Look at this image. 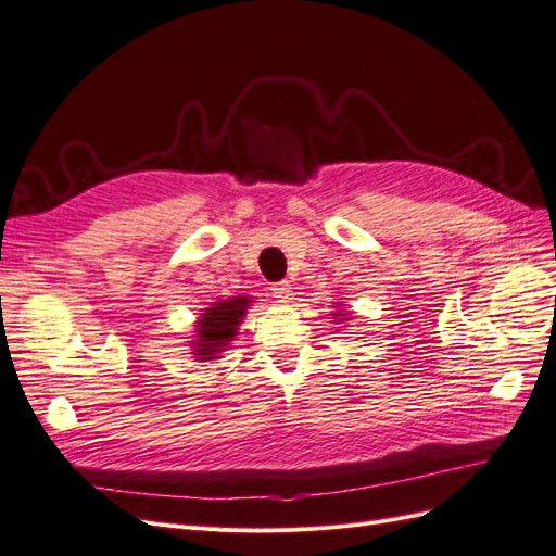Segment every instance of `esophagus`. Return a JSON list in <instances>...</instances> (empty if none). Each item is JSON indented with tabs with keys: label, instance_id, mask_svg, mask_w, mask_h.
<instances>
[{
	"label": "esophagus",
	"instance_id": "1",
	"mask_svg": "<svg viewBox=\"0 0 556 556\" xmlns=\"http://www.w3.org/2000/svg\"><path fill=\"white\" fill-rule=\"evenodd\" d=\"M273 293L279 303H291L293 301V291H291V283L289 281H279L273 283Z\"/></svg>",
	"mask_w": 556,
	"mask_h": 556
}]
</instances>
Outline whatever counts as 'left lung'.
I'll return each instance as SVG.
<instances>
[{
  "label": "left lung",
  "instance_id": "obj_1",
  "mask_svg": "<svg viewBox=\"0 0 556 556\" xmlns=\"http://www.w3.org/2000/svg\"><path fill=\"white\" fill-rule=\"evenodd\" d=\"M333 315H336V317H340V319H343V317H345V312H333Z\"/></svg>",
  "mask_w": 556,
  "mask_h": 556
}]
</instances>
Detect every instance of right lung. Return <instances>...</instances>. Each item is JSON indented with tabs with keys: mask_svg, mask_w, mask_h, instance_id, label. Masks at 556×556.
I'll use <instances>...</instances> for the list:
<instances>
[{
	"mask_svg": "<svg viewBox=\"0 0 556 556\" xmlns=\"http://www.w3.org/2000/svg\"><path fill=\"white\" fill-rule=\"evenodd\" d=\"M251 305L249 295H235L230 301H220L213 307H206L197 321L194 338V357L199 362L218 359V354L227 350L230 340H235L241 319Z\"/></svg>",
	"mask_w": 556,
	"mask_h": 556,
	"instance_id": "1",
	"label": "right lung"
}]
</instances>
